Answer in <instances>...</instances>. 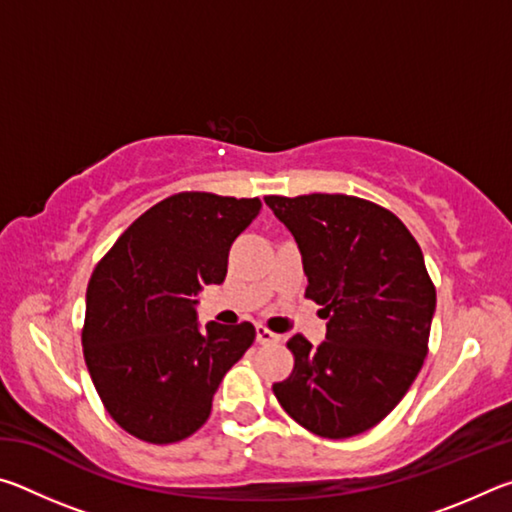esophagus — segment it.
<instances>
[{"label":"esophagus","mask_w":512,"mask_h":512,"mask_svg":"<svg viewBox=\"0 0 512 512\" xmlns=\"http://www.w3.org/2000/svg\"><path fill=\"white\" fill-rule=\"evenodd\" d=\"M255 334H257V343H262V345L280 341V336H277L275 332H271V329L264 327V325H257V327H255Z\"/></svg>","instance_id":"obj_1"}]
</instances>
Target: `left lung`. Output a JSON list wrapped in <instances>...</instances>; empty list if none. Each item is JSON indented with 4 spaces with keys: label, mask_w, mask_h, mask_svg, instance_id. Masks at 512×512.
Returning <instances> with one entry per match:
<instances>
[{
    "label": "left lung",
    "mask_w": 512,
    "mask_h": 512,
    "mask_svg": "<svg viewBox=\"0 0 512 512\" xmlns=\"http://www.w3.org/2000/svg\"><path fill=\"white\" fill-rule=\"evenodd\" d=\"M302 255L305 296L327 334L287 343L293 370L273 384L282 409L323 438L375 427L409 391L427 357L436 287L418 241L393 212L345 194L266 196Z\"/></svg>",
    "instance_id": "left-lung-1"
}]
</instances>
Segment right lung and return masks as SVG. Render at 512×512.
I'll return each mask as SVG.
<instances>
[{
    "label": "right lung",
    "instance_id": "add662e5",
    "mask_svg": "<svg viewBox=\"0 0 512 512\" xmlns=\"http://www.w3.org/2000/svg\"><path fill=\"white\" fill-rule=\"evenodd\" d=\"M259 198L183 192L133 221L94 268L83 354L103 406L153 445L178 443L210 418L221 379L255 341L250 323L201 329L196 296L228 273L232 241Z\"/></svg>",
    "mask_w": 512,
    "mask_h": 512
}]
</instances>
